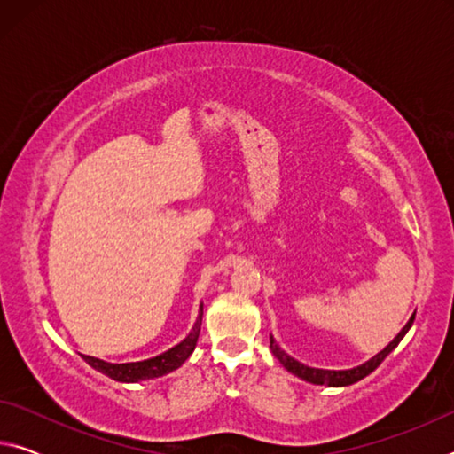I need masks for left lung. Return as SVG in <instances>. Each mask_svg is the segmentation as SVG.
Masks as SVG:
<instances>
[{"label": "left lung", "instance_id": "obj_1", "mask_svg": "<svg viewBox=\"0 0 454 454\" xmlns=\"http://www.w3.org/2000/svg\"><path fill=\"white\" fill-rule=\"evenodd\" d=\"M412 322H414V314L411 317V320L406 322L404 325V328L401 330V333L396 334V338L393 342L388 344L387 348L384 350H380L379 355L376 356H372L371 360H368V363H364V364H360V366H356V368H350V371H322V368H310V366H306V364H302V363H298V360H294L292 356H288L286 352H284L278 344L274 342V338L270 336V350H272V355L280 360L282 363V366L286 368L288 372H292V374H296L298 379H302V380H306V382H312V384H326V387H348V384H355V382H358V380H363L364 376H368L371 374L376 366H379L384 358H387L390 352H393L396 347H398V342L403 340V336L409 333V328L412 326Z\"/></svg>", "mask_w": 454, "mask_h": 454}]
</instances>
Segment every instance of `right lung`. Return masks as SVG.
I'll return each mask as SVG.
<instances>
[{"mask_svg":"<svg viewBox=\"0 0 454 454\" xmlns=\"http://www.w3.org/2000/svg\"><path fill=\"white\" fill-rule=\"evenodd\" d=\"M202 314L204 310L202 306H200L198 320L194 328H192V333L184 338L180 344H176L174 348L166 350L164 355L160 356L140 360V363H124V364H112V363H106V360L86 356V355H82V358L86 360L91 368H96V371L110 376V379L118 382H137V380L158 379V376H164L168 372L176 371V368H180L190 358L192 352H194L198 336H200V326H202Z\"/></svg>","mask_w":454,"mask_h":454,"instance_id":"1","label":"right lung"}]
</instances>
